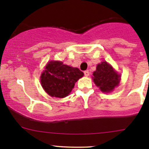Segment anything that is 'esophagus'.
Wrapping results in <instances>:
<instances>
[{"mask_svg":"<svg viewBox=\"0 0 149 149\" xmlns=\"http://www.w3.org/2000/svg\"><path fill=\"white\" fill-rule=\"evenodd\" d=\"M84 75H85V76H89V72H88V70H85V71L84 72Z\"/></svg>","mask_w":149,"mask_h":149,"instance_id":"obj_1","label":"esophagus"}]
</instances>
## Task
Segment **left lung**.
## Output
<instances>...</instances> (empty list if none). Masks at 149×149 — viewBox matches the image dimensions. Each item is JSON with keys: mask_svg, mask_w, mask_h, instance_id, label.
I'll use <instances>...</instances> for the list:
<instances>
[{"mask_svg": "<svg viewBox=\"0 0 149 149\" xmlns=\"http://www.w3.org/2000/svg\"><path fill=\"white\" fill-rule=\"evenodd\" d=\"M93 76L94 84L100 87L102 92H110L119 84L120 80V76L106 61L97 65V70L93 73Z\"/></svg>", "mask_w": 149, "mask_h": 149, "instance_id": "8db88e82", "label": "left lung"}]
</instances>
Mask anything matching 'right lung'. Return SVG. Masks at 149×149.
<instances>
[{
    "label": "right lung",
    "instance_id": "add662e5",
    "mask_svg": "<svg viewBox=\"0 0 149 149\" xmlns=\"http://www.w3.org/2000/svg\"><path fill=\"white\" fill-rule=\"evenodd\" d=\"M84 76L77 68L64 65L59 61H50L41 75V84L51 97L63 98L74 87L75 83Z\"/></svg>",
    "mask_w": 149,
    "mask_h": 149
}]
</instances>
